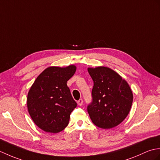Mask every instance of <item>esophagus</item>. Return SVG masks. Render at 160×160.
Instances as JSON below:
<instances>
[{"instance_id":"34e87169","label":"esophagus","mask_w":160,"mask_h":160,"mask_svg":"<svg viewBox=\"0 0 160 160\" xmlns=\"http://www.w3.org/2000/svg\"><path fill=\"white\" fill-rule=\"evenodd\" d=\"M77 104L79 105V106L82 105H83V100H82V99H79V100L77 101Z\"/></svg>"}]
</instances>
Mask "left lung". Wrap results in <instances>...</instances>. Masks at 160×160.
Listing matches in <instances>:
<instances>
[{"label":"left lung","mask_w":160,"mask_h":160,"mask_svg":"<svg viewBox=\"0 0 160 160\" xmlns=\"http://www.w3.org/2000/svg\"><path fill=\"white\" fill-rule=\"evenodd\" d=\"M94 81L92 101L88 112L96 126L111 129L121 123L129 114L133 93L128 83L112 69L104 66L88 68Z\"/></svg>","instance_id":"obj_1"}]
</instances>
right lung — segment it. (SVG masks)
Returning a JSON list of instances; mask_svg holds the SVG:
<instances>
[{"instance_id":"obj_1","label":"right lung","mask_w":160,"mask_h":160,"mask_svg":"<svg viewBox=\"0 0 160 160\" xmlns=\"http://www.w3.org/2000/svg\"><path fill=\"white\" fill-rule=\"evenodd\" d=\"M76 66L46 68L32 85L27 95V108L33 121L46 132L57 133L68 125L70 115L77 107L68 81Z\"/></svg>"}]
</instances>
